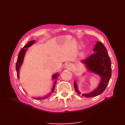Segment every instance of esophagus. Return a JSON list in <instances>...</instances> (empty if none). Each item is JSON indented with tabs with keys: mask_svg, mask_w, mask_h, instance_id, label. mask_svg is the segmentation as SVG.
Returning a JSON list of instances; mask_svg holds the SVG:
<instances>
[{
	"mask_svg": "<svg viewBox=\"0 0 125 125\" xmlns=\"http://www.w3.org/2000/svg\"><path fill=\"white\" fill-rule=\"evenodd\" d=\"M65 67L67 69H70L71 68V64L68 63H67L66 65H65Z\"/></svg>",
	"mask_w": 125,
	"mask_h": 125,
	"instance_id": "obj_1",
	"label": "esophagus"
}]
</instances>
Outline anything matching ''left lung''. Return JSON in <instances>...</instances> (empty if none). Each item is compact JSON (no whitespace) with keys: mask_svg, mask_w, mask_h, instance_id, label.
<instances>
[{"mask_svg":"<svg viewBox=\"0 0 125 125\" xmlns=\"http://www.w3.org/2000/svg\"><path fill=\"white\" fill-rule=\"evenodd\" d=\"M93 51L95 52L81 62L85 65L87 69L101 77V81L97 88L89 93L82 94L83 96L92 97L100 95L103 93L112 75L111 62L106 48L100 42H97L94 46ZM75 92L80 95L76 82L74 81Z\"/></svg>","mask_w":125,"mask_h":125,"instance_id":"obj_1","label":"left lung"}]
</instances>
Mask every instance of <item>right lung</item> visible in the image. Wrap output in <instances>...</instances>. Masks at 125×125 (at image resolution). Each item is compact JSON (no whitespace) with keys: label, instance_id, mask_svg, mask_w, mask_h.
Listing matches in <instances>:
<instances>
[{"label":"right lung","instance_id":"add662e5","mask_svg":"<svg viewBox=\"0 0 125 125\" xmlns=\"http://www.w3.org/2000/svg\"><path fill=\"white\" fill-rule=\"evenodd\" d=\"M35 43V40H33L31 41V42H29V43H28L26 44L25 46L23 47V48H22L21 51L19 52V54L18 55V59H17V63H16V71H17V77L19 79V72H20V67L22 65V63L23 62V60H24V56L25 55L26 52L28 50V48L30 47L32 45L34 44ZM60 74H58V73H56L55 74H53V75L52 76V79H53L54 80V85L53 86H52V89L51 92L49 93L48 94H47V95H45L44 96L42 97H34V99H36V100H44L45 99H47L48 97H50L52 94V93L54 91V89H55V85L57 82V79L58 78L59 75Z\"/></svg>","mask_w":125,"mask_h":125}]
</instances>
